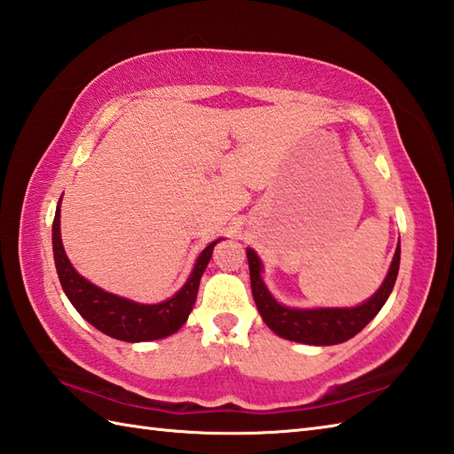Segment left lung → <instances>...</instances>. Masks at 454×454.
<instances>
[{
  "label": "left lung",
  "instance_id": "obj_1",
  "mask_svg": "<svg viewBox=\"0 0 454 454\" xmlns=\"http://www.w3.org/2000/svg\"><path fill=\"white\" fill-rule=\"evenodd\" d=\"M252 293L263 322L285 340L308 345H335L351 340L380 312L390 296L400 269V244L394 254L390 271L382 286L364 304L356 308H317V310H296L278 304L262 281V263L254 249H247Z\"/></svg>",
  "mask_w": 454,
  "mask_h": 454
}]
</instances>
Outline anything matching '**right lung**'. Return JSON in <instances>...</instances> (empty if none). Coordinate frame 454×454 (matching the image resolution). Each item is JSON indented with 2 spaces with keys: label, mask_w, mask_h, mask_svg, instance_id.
<instances>
[{
  "label": "right lung",
  "mask_w": 454,
  "mask_h": 454,
  "mask_svg": "<svg viewBox=\"0 0 454 454\" xmlns=\"http://www.w3.org/2000/svg\"><path fill=\"white\" fill-rule=\"evenodd\" d=\"M216 242L207 246L205 252L199 255L191 277L176 296L160 304H138L91 285L72 267L70 259L66 257L60 238V202H58L52 222L54 263L66 296L70 298L75 310L93 327L114 337V340L130 343L161 340V337L176 333L187 322L197 301L200 277L205 273L212 255V247L216 246Z\"/></svg>",
  "instance_id": "right-lung-1"
}]
</instances>
